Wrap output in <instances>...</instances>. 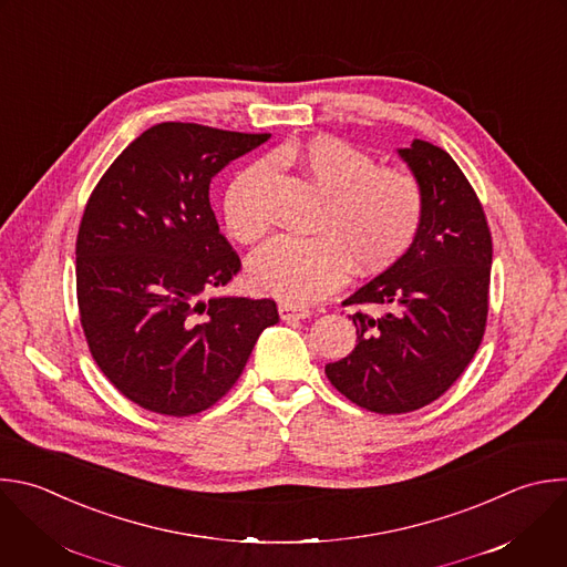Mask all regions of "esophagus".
<instances>
[{"instance_id": "1", "label": "esophagus", "mask_w": 567, "mask_h": 567, "mask_svg": "<svg viewBox=\"0 0 567 567\" xmlns=\"http://www.w3.org/2000/svg\"><path fill=\"white\" fill-rule=\"evenodd\" d=\"M278 313H280V318H282V320H287V322H291V320H302V318H309V309H307V307H300V305H289V302L280 305V307H278Z\"/></svg>"}]
</instances>
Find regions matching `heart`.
Returning a JSON list of instances; mask_svg holds the SVG:
<instances>
[{"instance_id":"1","label":"heart","mask_w":567,"mask_h":567,"mask_svg":"<svg viewBox=\"0 0 567 567\" xmlns=\"http://www.w3.org/2000/svg\"><path fill=\"white\" fill-rule=\"evenodd\" d=\"M274 159L291 162L324 198L313 238H276L251 258L249 282L258 293L302 305L338 289L349 269L358 276L394 267L414 245L425 218L421 179L375 159L338 137L282 146ZM269 164L245 168L227 186V231L245 245L269 234Z\"/></svg>"}]
</instances>
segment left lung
Returning <instances> with one entry per match:
<instances>
[{"label":"left lung","instance_id":"obj_1","mask_svg":"<svg viewBox=\"0 0 567 567\" xmlns=\"http://www.w3.org/2000/svg\"><path fill=\"white\" fill-rule=\"evenodd\" d=\"M421 179L425 218L412 249L342 305L358 344L329 362V383L362 410L408 414L443 396L472 362L487 324L492 234L452 155L414 140L399 151Z\"/></svg>","mask_w":567,"mask_h":567}]
</instances>
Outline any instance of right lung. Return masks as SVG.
I'll list each match as a JSON object with an SVG mask.
<instances>
[{"mask_svg":"<svg viewBox=\"0 0 567 567\" xmlns=\"http://www.w3.org/2000/svg\"><path fill=\"white\" fill-rule=\"evenodd\" d=\"M269 137L155 124L115 157L84 207L80 322L102 373L142 410L175 419L209 410L278 322L271 298L205 300L243 267L216 223L212 177Z\"/></svg>","mask_w":567,"mask_h":567,"instance_id":"add662e5","label":"right lung"}]
</instances>
